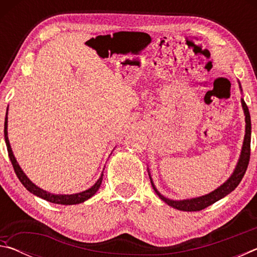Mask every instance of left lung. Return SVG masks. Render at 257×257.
<instances>
[{
  "label": "left lung",
  "instance_id": "obj_1",
  "mask_svg": "<svg viewBox=\"0 0 257 257\" xmlns=\"http://www.w3.org/2000/svg\"><path fill=\"white\" fill-rule=\"evenodd\" d=\"M239 87H240V84H239ZM241 105L243 108V113H245L246 134H245V138H243L240 158L238 160V163L236 165V168H234V171L232 175L230 176L229 179L225 181L223 185H221L219 188H216L215 190H213L212 193L204 195V196H201V197L182 199V201H172V199L164 197L163 195H161L159 193L158 189L155 188L153 181H152V178L150 176L152 186H153L155 193L158 194V196L162 199L163 202L167 203L169 206H172L173 208H177V210L179 211H187V212L201 211V210H204L205 207L212 205V204H214L215 202L219 201V199L227 196L228 194H230L232 190L236 189V187L239 185V182L241 181L243 175H245L247 167H248V163H249V158H250V133H251L250 114H249L248 107H247L245 101H243V98H241Z\"/></svg>",
  "mask_w": 257,
  "mask_h": 257
}]
</instances>
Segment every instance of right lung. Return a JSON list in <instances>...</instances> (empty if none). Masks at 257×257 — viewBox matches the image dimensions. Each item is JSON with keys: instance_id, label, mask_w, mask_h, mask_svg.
<instances>
[{"instance_id": "1", "label": "right lung", "mask_w": 257, "mask_h": 257, "mask_svg": "<svg viewBox=\"0 0 257 257\" xmlns=\"http://www.w3.org/2000/svg\"><path fill=\"white\" fill-rule=\"evenodd\" d=\"M4 138H6L9 158H10L11 163H12V165H14L16 175L19 178L21 184H23L25 186V188L28 191H30V193L36 195V196L41 197L43 199H45V201H47V202H51L54 204H61V205H73V204H79V203L87 201V199L92 197L93 195H95V193L98 190L99 186H101V184H102L103 172H102L101 177H99V179L95 182L94 186H92L87 190L81 191V193L72 194V195H56V194H51L46 190H43L40 188V187H37L36 185L33 184V182L29 180V178L25 175V172L23 170H21L20 165L18 164V162H17L15 155H14V153H12L10 143H9V138H8V112H7L6 121H4Z\"/></svg>"}]
</instances>
